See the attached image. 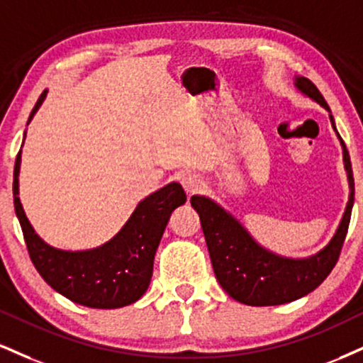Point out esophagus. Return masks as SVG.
Returning <instances> with one entry per match:
<instances>
[{
	"label": "esophagus",
	"instance_id": "obj_1",
	"mask_svg": "<svg viewBox=\"0 0 363 363\" xmlns=\"http://www.w3.org/2000/svg\"><path fill=\"white\" fill-rule=\"evenodd\" d=\"M181 184L182 187H184V191L187 194H194L198 193V191L201 189V181L196 176H193V174H184V176L181 177Z\"/></svg>",
	"mask_w": 363,
	"mask_h": 363
}]
</instances>
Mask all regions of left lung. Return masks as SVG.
I'll list each match as a JSON object with an SVG mask.
<instances>
[{"label": "left lung", "mask_w": 363, "mask_h": 363, "mask_svg": "<svg viewBox=\"0 0 363 363\" xmlns=\"http://www.w3.org/2000/svg\"><path fill=\"white\" fill-rule=\"evenodd\" d=\"M294 84L301 93L330 111L323 94L311 81L299 76L296 77ZM330 120L336 132L331 113ZM340 142L343 147V162L350 186V198L328 245L306 259H289L267 250L252 238L237 218L231 216L215 201L206 196L191 198V206L198 211L203 226L215 276L220 286L235 301L248 306H279L309 294L330 276L347 237L355 196L350 155L342 138Z\"/></svg>", "instance_id": "1"}]
</instances>
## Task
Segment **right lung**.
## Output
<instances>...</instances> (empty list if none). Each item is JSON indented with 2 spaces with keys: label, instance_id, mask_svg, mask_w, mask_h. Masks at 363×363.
Returning <instances> with one entry per match:
<instances>
[{
  "label": "right lung",
  "instance_id": "obj_1",
  "mask_svg": "<svg viewBox=\"0 0 363 363\" xmlns=\"http://www.w3.org/2000/svg\"><path fill=\"white\" fill-rule=\"evenodd\" d=\"M45 96L47 89L30 113L28 123ZM20 162L21 150L13 172V203L30 259L43 281L72 303L87 308L116 309L142 298L150 284L154 257L169 218L186 203L182 186L172 182L140 201L123 228L104 245L79 252L59 250L35 233L25 215L18 196Z\"/></svg>",
  "mask_w": 363,
  "mask_h": 363
}]
</instances>
